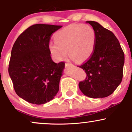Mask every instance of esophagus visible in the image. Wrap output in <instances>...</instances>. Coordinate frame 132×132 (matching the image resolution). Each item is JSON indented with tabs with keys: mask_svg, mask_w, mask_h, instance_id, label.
I'll list each match as a JSON object with an SVG mask.
<instances>
[{
	"mask_svg": "<svg viewBox=\"0 0 132 132\" xmlns=\"http://www.w3.org/2000/svg\"><path fill=\"white\" fill-rule=\"evenodd\" d=\"M65 66H66V67H68V68L74 67V65L73 64H71V63H65Z\"/></svg>",
	"mask_w": 132,
	"mask_h": 132,
	"instance_id": "esophagus-1",
	"label": "esophagus"
}]
</instances>
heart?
<instances>
[{"label": "heart", "instance_id": "1", "mask_svg": "<svg viewBox=\"0 0 132 132\" xmlns=\"http://www.w3.org/2000/svg\"><path fill=\"white\" fill-rule=\"evenodd\" d=\"M95 38L94 30L90 25L71 24L55 33L54 43L50 44L49 49L57 61L66 59L68 52L71 58L81 63L91 56Z\"/></svg>", "mask_w": 132, "mask_h": 132}]
</instances>
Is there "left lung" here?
Wrapping results in <instances>:
<instances>
[{"instance_id": "1", "label": "left lung", "mask_w": 132, "mask_h": 132, "mask_svg": "<svg viewBox=\"0 0 132 132\" xmlns=\"http://www.w3.org/2000/svg\"><path fill=\"white\" fill-rule=\"evenodd\" d=\"M94 30L95 43L93 53L79 67L85 71V80L79 87L86 96L106 97L114 92L122 82L125 57L114 34L99 23L87 21Z\"/></svg>"}]
</instances>
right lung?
Returning <instances> with one entry per match:
<instances>
[{"label": "right lung", "instance_id": "obj_1", "mask_svg": "<svg viewBox=\"0 0 132 132\" xmlns=\"http://www.w3.org/2000/svg\"><path fill=\"white\" fill-rule=\"evenodd\" d=\"M60 25L35 24L17 38L12 50L9 73L16 94L31 104H45L59 90L64 62L57 64L50 56L51 35Z\"/></svg>", "mask_w": 132, "mask_h": 132}]
</instances>
